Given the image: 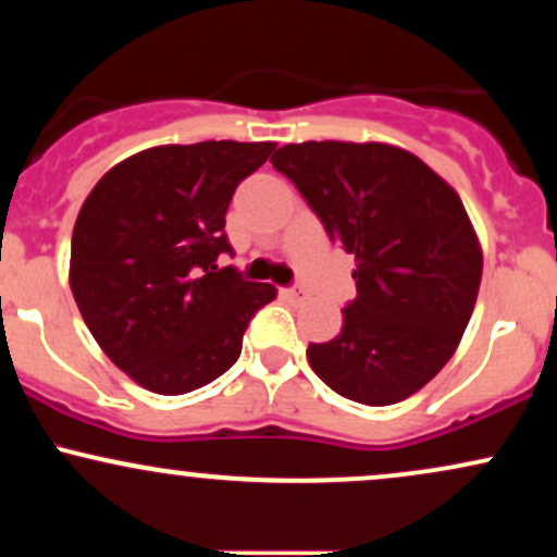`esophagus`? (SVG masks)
Instances as JSON below:
<instances>
[{"instance_id": "34e87169", "label": "esophagus", "mask_w": 557, "mask_h": 557, "mask_svg": "<svg viewBox=\"0 0 557 557\" xmlns=\"http://www.w3.org/2000/svg\"><path fill=\"white\" fill-rule=\"evenodd\" d=\"M280 296H283L285 300H290V304H304L306 290H300V287H283V290H280Z\"/></svg>"}]
</instances>
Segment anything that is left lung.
<instances>
[{
    "label": "left lung",
    "instance_id": "1",
    "mask_svg": "<svg viewBox=\"0 0 557 557\" xmlns=\"http://www.w3.org/2000/svg\"><path fill=\"white\" fill-rule=\"evenodd\" d=\"M330 238L356 257L343 330L309 343L324 385L363 406L419 393L450 361L474 311L482 246L450 183L380 140H306L274 151Z\"/></svg>",
    "mask_w": 557,
    "mask_h": 557
}]
</instances>
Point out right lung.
Returning a JSON list of instances; mask_svg holds the SVG:
<instances>
[{
  "label": "right lung",
  "mask_w": 557,
  "mask_h": 557,
  "mask_svg": "<svg viewBox=\"0 0 557 557\" xmlns=\"http://www.w3.org/2000/svg\"><path fill=\"white\" fill-rule=\"evenodd\" d=\"M272 140L151 146L104 172L83 201L70 246V290L117 369L159 395L225 374L243 332L277 296L216 257L233 251L225 214Z\"/></svg>",
  "instance_id": "1"
}]
</instances>
